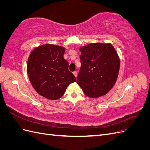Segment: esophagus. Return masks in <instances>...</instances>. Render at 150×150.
Here are the masks:
<instances>
[{
  "mask_svg": "<svg viewBox=\"0 0 150 150\" xmlns=\"http://www.w3.org/2000/svg\"><path fill=\"white\" fill-rule=\"evenodd\" d=\"M73 74L75 76V77L76 78L77 76H78V72H77V71H74V72H73Z\"/></svg>",
  "mask_w": 150,
  "mask_h": 150,
  "instance_id": "34e87169",
  "label": "esophagus"
}]
</instances>
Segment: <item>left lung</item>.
Masks as SVG:
<instances>
[{"mask_svg": "<svg viewBox=\"0 0 150 150\" xmlns=\"http://www.w3.org/2000/svg\"><path fill=\"white\" fill-rule=\"evenodd\" d=\"M79 51L81 67L77 83L90 98L104 96L114 86L118 76V54L110 43L89 44L81 47Z\"/></svg>", "mask_w": 150, "mask_h": 150, "instance_id": "left-lung-1", "label": "left lung"}]
</instances>
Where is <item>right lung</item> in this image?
Listing matches in <instances>:
<instances>
[{"label": "right lung", "instance_id": "1", "mask_svg": "<svg viewBox=\"0 0 150 150\" xmlns=\"http://www.w3.org/2000/svg\"><path fill=\"white\" fill-rule=\"evenodd\" d=\"M64 47L46 44L35 47L28 58L27 72L34 89L50 100L61 98L76 79L68 70L69 63L63 57Z\"/></svg>", "mask_w": 150, "mask_h": 150}]
</instances>
